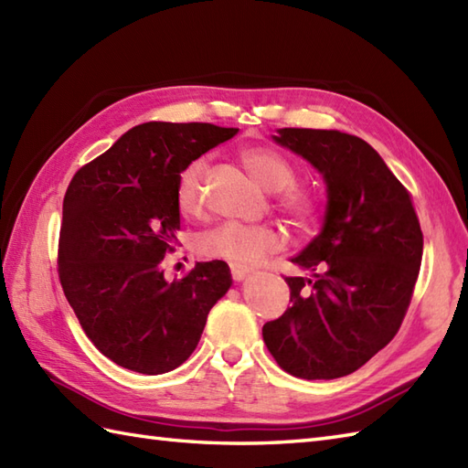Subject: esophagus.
<instances>
[{
  "label": "esophagus",
  "mask_w": 468,
  "mask_h": 468,
  "mask_svg": "<svg viewBox=\"0 0 468 468\" xmlns=\"http://www.w3.org/2000/svg\"><path fill=\"white\" fill-rule=\"evenodd\" d=\"M247 275H250V270H245V267L239 265H231V277L235 282H243Z\"/></svg>",
  "instance_id": "34e87169"
}]
</instances>
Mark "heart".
Segmentation results:
<instances>
[{"instance_id":"b5f03b06","label":"heart","mask_w":468,"mask_h":468,"mask_svg":"<svg viewBox=\"0 0 468 468\" xmlns=\"http://www.w3.org/2000/svg\"><path fill=\"white\" fill-rule=\"evenodd\" d=\"M247 171L265 191L275 193V205L293 221L307 223L317 213V198L303 185H297L295 166L271 148H245L239 154ZM205 163H188L178 175L175 203L183 217L201 215L205 205ZM282 250V237L270 225L223 223L198 237V251L213 260L250 267L261 263Z\"/></svg>"}]
</instances>
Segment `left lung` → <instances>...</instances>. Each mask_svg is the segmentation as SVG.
<instances>
[{"label": "left lung", "instance_id": "8db88e82", "mask_svg": "<svg viewBox=\"0 0 468 468\" xmlns=\"http://www.w3.org/2000/svg\"><path fill=\"white\" fill-rule=\"evenodd\" d=\"M277 133V144L322 173L327 208L320 235L292 260L314 277H285L292 305L263 325V342L287 374L334 380L399 334L420 271L419 215L362 138L314 128Z\"/></svg>", "mask_w": 468, "mask_h": 468}]
</instances>
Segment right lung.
Wrapping results in <instances>:
<instances>
[{"label": "right lung", "instance_id": "1", "mask_svg": "<svg viewBox=\"0 0 468 468\" xmlns=\"http://www.w3.org/2000/svg\"><path fill=\"white\" fill-rule=\"evenodd\" d=\"M237 133L207 122L138 124L69 183L59 283L84 334L114 364L146 376L175 370L231 287L225 261L197 263L166 282L163 260L181 229L178 175Z\"/></svg>", "mask_w": 468, "mask_h": 468}]
</instances>
